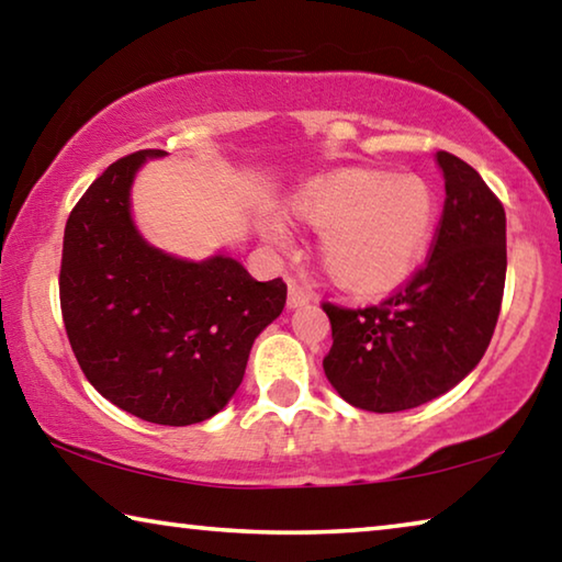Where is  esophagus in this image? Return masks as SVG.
<instances>
[{"label": "esophagus", "instance_id": "34e87169", "mask_svg": "<svg viewBox=\"0 0 562 562\" xmlns=\"http://www.w3.org/2000/svg\"><path fill=\"white\" fill-rule=\"evenodd\" d=\"M312 294L302 288V284L297 282H290L288 288V307L290 310H297V307H304V304H310Z\"/></svg>", "mask_w": 562, "mask_h": 562}]
</instances>
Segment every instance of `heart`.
<instances>
[{
  "mask_svg": "<svg viewBox=\"0 0 562 562\" xmlns=\"http://www.w3.org/2000/svg\"><path fill=\"white\" fill-rule=\"evenodd\" d=\"M290 213L322 233L319 258L331 280L364 297L396 290L424 260L436 231V201L414 176L341 168L290 198ZM260 233L278 250L292 237L278 217L262 215Z\"/></svg>",
  "mask_w": 562,
  "mask_h": 562,
  "instance_id": "heart-1",
  "label": "heart"
}]
</instances>
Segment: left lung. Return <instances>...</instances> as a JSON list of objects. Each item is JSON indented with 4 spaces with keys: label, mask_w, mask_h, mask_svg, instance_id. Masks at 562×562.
I'll list each match as a JSON object with an SVG mask.
<instances>
[{
    "label": "left lung",
    "mask_w": 562,
    "mask_h": 562,
    "mask_svg": "<svg viewBox=\"0 0 562 562\" xmlns=\"http://www.w3.org/2000/svg\"><path fill=\"white\" fill-rule=\"evenodd\" d=\"M446 186L431 258L379 307L325 304L331 349L322 361L347 404L392 414L463 382L496 329L506 284V211L475 170L436 154Z\"/></svg>",
    "instance_id": "obj_1"
}]
</instances>
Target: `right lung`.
<instances>
[{"instance_id": "1", "label": "right lung", "mask_w": 562, "mask_h": 562, "mask_svg": "<svg viewBox=\"0 0 562 562\" xmlns=\"http://www.w3.org/2000/svg\"><path fill=\"white\" fill-rule=\"evenodd\" d=\"M164 156L138 150L89 186L66 221L59 294L91 386L144 422L190 426L231 402L252 341L280 317L288 284L258 282L225 252L176 258L140 235L133 180Z\"/></svg>"}]
</instances>
